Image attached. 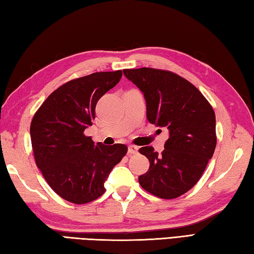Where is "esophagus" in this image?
Masks as SVG:
<instances>
[{"instance_id":"obj_1","label":"esophagus","mask_w":254,"mask_h":254,"mask_svg":"<svg viewBox=\"0 0 254 254\" xmlns=\"http://www.w3.org/2000/svg\"><path fill=\"white\" fill-rule=\"evenodd\" d=\"M137 151H138V147L132 146V144H130V146L128 147V153L129 154H134V153H137Z\"/></svg>"}]
</instances>
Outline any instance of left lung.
Segmentation results:
<instances>
[{
    "label": "left lung",
    "mask_w": 254,
    "mask_h": 254,
    "mask_svg": "<svg viewBox=\"0 0 254 254\" xmlns=\"http://www.w3.org/2000/svg\"><path fill=\"white\" fill-rule=\"evenodd\" d=\"M123 71L143 93L148 121L170 132L161 154L151 146L139 149L150 162L139 184L157 197L177 198L198 182L213 157L215 112L197 87L177 73L153 68Z\"/></svg>",
    "instance_id": "1"
}]
</instances>
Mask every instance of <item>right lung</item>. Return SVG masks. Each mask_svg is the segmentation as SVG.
Wrapping results in <instances>:
<instances>
[{"mask_svg":"<svg viewBox=\"0 0 254 254\" xmlns=\"http://www.w3.org/2000/svg\"><path fill=\"white\" fill-rule=\"evenodd\" d=\"M123 75L122 70L95 72L62 84L46 98L30 124L35 162L60 197L87 204L105 193L112 169L127 146L96 144L84 134L95 118V106Z\"/></svg>","mask_w":254,"mask_h":254,"instance_id":"add662e5","label":"right lung"}]
</instances>
